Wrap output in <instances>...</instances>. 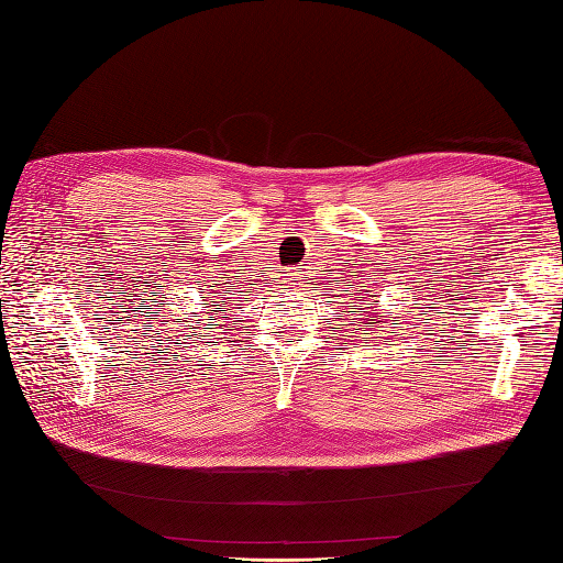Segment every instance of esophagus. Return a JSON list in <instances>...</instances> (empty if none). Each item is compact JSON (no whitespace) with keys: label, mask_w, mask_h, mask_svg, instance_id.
I'll use <instances>...</instances> for the list:
<instances>
[{"label":"esophagus","mask_w":563,"mask_h":563,"mask_svg":"<svg viewBox=\"0 0 563 563\" xmlns=\"http://www.w3.org/2000/svg\"><path fill=\"white\" fill-rule=\"evenodd\" d=\"M295 275H297V273H295Z\"/></svg>","instance_id":"1"}]
</instances>
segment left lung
<instances>
[{"mask_svg": "<svg viewBox=\"0 0 563 563\" xmlns=\"http://www.w3.org/2000/svg\"><path fill=\"white\" fill-rule=\"evenodd\" d=\"M363 288H365V285H363ZM369 292V290H367ZM369 297H377V295H369ZM363 305H365V300H363ZM351 307H355V305H351ZM387 317H391L389 312H385ZM369 319H367V324H373V327H377L379 329V312H377V309H373V307H369V314H367ZM361 324H363V321H361ZM382 324H389V321H382ZM394 333V331H391Z\"/></svg>", "mask_w": 563, "mask_h": 563, "instance_id": "8db88e82", "label": "left lung"}]
</instances>
